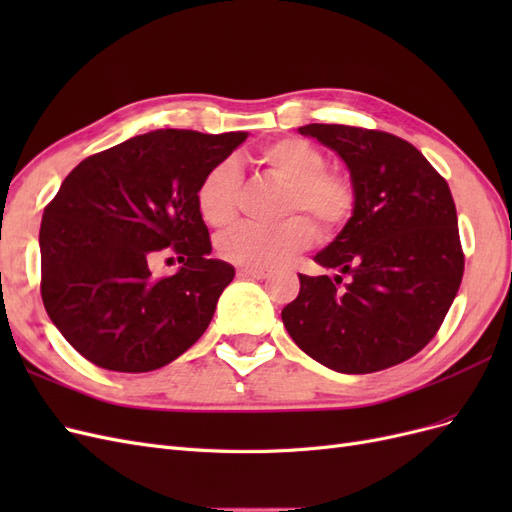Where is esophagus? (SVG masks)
<instances>
[{"label":"esophagus","mask_w":512,"mask_h":512,"mask_svg":"<svg viewBox=\"0 0 512 512\" xmlns=\"http://www.w3.org/2000/svg\"><path fill=\"white\" fill-rule=\"evenodd\" d=\"M239 275H247V277H256V280H265L269 277V269H262V267H241Z\"/></svg>","instance_id":"1"}]
</instances>
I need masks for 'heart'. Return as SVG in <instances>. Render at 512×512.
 <instances>
[{
  "mask_svg": "<svg viewBox=\"0 0 512 512\" xmlns=\"http://www.w3.org/2000/svg\"><path fill=\"white\" fill-rule=\"evenodd\" d=\"M260 162L286 185L284 222L262 226L243 222L218 239L222 258L243 267L269 269L312 247L319 226L324 239L342 232L356 209V185L350 173L327 166L324 151L299 136H284L260 149ZM243 194L237 160L215 162L196 188L200 218L213 228L235 222Z\"/></svg>",
  "mask_w": 512,
  "mask_h": 512,
  "instance_id": "heart-1",
  "label": "heart"
}]
</instances>
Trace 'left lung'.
Listing matches in <instances>:
<instances>
[{
  "label": "left lung",
  "mask_w": 512,
  "mask_h": 512,
  "mask_svg": "<svg viewBox=\"0 0 512 512\" xmlns=\"http://www.w3.org/2000/svg\"><path fill=\"white\" fill-rule=\"evenodd\" d=\"M301 134L335 149L356 185V209L316 254L324 269L299 275V297L282 309L303 352L342 374H374L421 352L442 327L463 277L455 200L446 179L404 138L339 123Z\"/></svg>",
  "instance_id": "obj_1"
}]
</instances>
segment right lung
<instances>
[{
    "label": "right lung",
    "mask_w": 512,
    "mask_h": 512,
    "mask_svg": "<svg viewBox=\"0 0 512 512\" xmlns=\"http://www.w3.org/2000/svg\"><path fill=\"white\" fill-rule=\"evenodd\" d=\"M245 138L156 130L85 158L61 183L40 224V292L87 361L145 374L207 331L235 269L209 258L196 188ZM170 251L184 267L151 276L150 262Z\"/></svg>",
    "instance_id": "obj_1"
}]
</instances>
